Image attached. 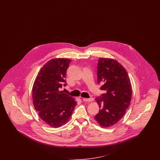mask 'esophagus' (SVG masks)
<instances>
[{"label": "esophagus", "instance_id": "obj_1", "mask_svg": "<svg viewBox=\"0 0 160 160\" xmlns=\"http://www.w3.org/2000/svg\"><path fill=\"white\" fill-rule=\"evenodd\" d=\"M93 98H82V100L84 101V102H92L93 101Z\"/></svg>", "mask_w": 160, "mask_h": 160}]
</instances>
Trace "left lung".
Segmentation results:
<instances>
[{
    "label": "left lung",
    "instance_id": "1",
    "mask_svg": "<svg viewBox=\"0 0 160 160\" xmlns=\"http://www.w3.org/2000/svg\"><path fill=\"white\" fill-rule=\"evenodd\" d=\"M97 82H104L100 90L105 93L96 98L100 109L94 119L102 127H110L121 120L129 107L132 96L131 82L125 68L110 58L98 59Z\"/></svg>",
    "mask_w": 160,
    "mask_h": 160
}]
</instances>
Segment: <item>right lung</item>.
Here are the masks:
<instances>
[{"label":"right lung","mask_w":160,"mask_h":160,"mask_svg":"<svg viewBox=\"0 0 160 160\" xmlns=\"http://www.w3.org/2000/svg\"><path fill=\"white\" fill-rule=\"evenodd\" d=\"M72 60L56 58L49 60L40 70L32 88L33 103L40 118L52 127L65 124L77 105L74 98L63 92L66 72Z\"/></svg>","instance_id":"right-lung-1"}]
</instances>
